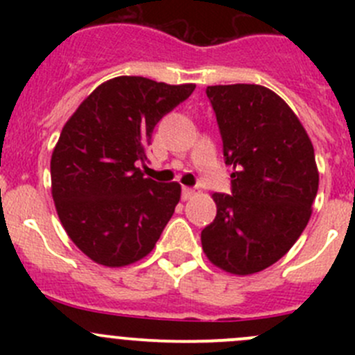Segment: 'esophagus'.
Here are the masks:
<instances>
[{
  "label": "esophagus",
  "instance_id": "esophagus-1",
  "mask_svg": "<svg viewBox=\"0 0 355 355\" xmlns=\"http://www.w3.org/2000/svg\"><path fill=\"white\" fill-rule=\"evenodd\" d=\"M196 196V189H191V187H182V199L184 200H189L191 198H194Z\"/></svg>",
  "mask_w": 355,
  "mask_h": 355
}]
</instances>
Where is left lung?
Returning <instances> with one entry per match:
<instances>
[{"mask_svg":"<svg viewBox=\"0 0 355 355\" xmlns=\"http://www.w3.org/2000/svg\"><path fill=\"white\" fill-rule=\"evenodd\" d=\"M230 194L214 192L216 218L200 232L213 264L252 275L277 263L306 228L318 194L314 149L287 103L256 84L209 85Z\"/></svg>","mask_w":355,"mask_h":355,"instance_id":"8db88e82","label":"left lung"}]
</instances>
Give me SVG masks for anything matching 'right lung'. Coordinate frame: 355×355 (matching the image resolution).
Wrapping results in <instances>:
<instances>
[{
	"mask_svg": "<svg viewBox=\"0 0 355 355\" xmlns=\"http://www.w3.org/2000/svg\"><path fill=\"white\" fill-rule=\"evenodd\" d=\"M144 77H116L78 106L51 156V192L73 244L105 266L148 256L180 200L177 182L142 175L157 121L194 92Z\"/></svg>",
	"mask_w": 355,
	"mask_h": 355,
	"instance_id": "1",
	"label": "right lung"
}]
</instances>
